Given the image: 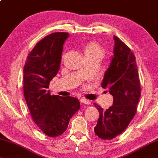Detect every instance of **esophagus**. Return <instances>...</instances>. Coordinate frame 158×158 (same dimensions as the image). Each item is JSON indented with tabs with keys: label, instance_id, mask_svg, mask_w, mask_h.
Segmentation results:
<instances>
[{
	"label": "esophagus",
	"instance_id": "34e87169",
	"mask_svg": "<svg viewBox=\"0 0 158 158\" xmlns=\"http://www.w3.org/2000/svg\"><path fill=\"white\" fill-rule=\"evenodd\" d=\"M80 101H81V102L82 104H89L91 103L90 101L87 100V99H86L85 98H81L80 99Z\"/></svg>",
	"mask_w": 158,
	"mask_h": 158
}]
</instances>
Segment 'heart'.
I'll use <instances>...</instances> for the list:
<instances>
[{"instance_id": "b5f03b06", "label": "heart", "mask_w": 158, "mask_h": 158, "mask_svg": "<svg viewBox=\"0 0 158 158\" xmlns=\"http://www.w3.org/2000/svg\"><path fill=\"white\" fill-rule=\"evenodd\" d=\"M83 51L86 57L90 56L96 54H102L103 50L100 46L98 43L94 42H89L85 44L83 47Z\"/></svg>"}]
</instances>
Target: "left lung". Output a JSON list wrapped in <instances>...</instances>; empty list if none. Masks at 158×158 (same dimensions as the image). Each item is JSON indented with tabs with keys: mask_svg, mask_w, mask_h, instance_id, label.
<instances>
[{
	"mask_svg": "<svg viewBox=\"0 0 158 158\" xmlns=\"http://www.w3.org/2000/svg\"><path fill=\"white\" fill-rule=\"evenodd\" d=\"M114 55L101 83L113 96V105L104 111L94 103L99 113L94 133L104 140L112 139L124 131L136 113L140 97L135 56L117 37L114 36Z\"/></svg>",
	"mask_w": 158,
	"mask_h": 158,
	"instance_id": "1",
	"label": "left lung"
}]
</instances>
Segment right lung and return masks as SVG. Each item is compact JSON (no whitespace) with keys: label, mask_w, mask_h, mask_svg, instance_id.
Wrapping results in <instances>:
<instances>
[{"label":"right lung","mask_w":158,"mask_h":158,"mask_svg":"<svg viewBox=\"0 0 158 158\" xmlns=\"http://www.w3.org/2000/svg\"><path fill=\"white\" fill-rule=\"evenodd\" d=\"M67 32H55L40 41L29 54L24 66L23 91L31 118L49 137L65 131L70 119L79 110L78 99L51 95L49 82L59 71Z\"/></svg>","instance_id":"obj_1"}]
</instances>
